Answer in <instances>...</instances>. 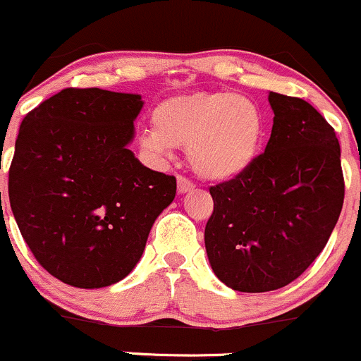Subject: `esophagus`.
I'll use <instances>...</instances> for the list:
<instances>
[{
    "label": "esophagus",
    "instance_id": "esophagus-1",
    "mask_svg": "<svg viewBox=\"0 0 361 361\" xmlns=\"http://www.w3.org/2000/svg\"><path fill=\"white\" fill-rule=\"evenodd\" d=\"M190 190H194V183H192L188 178L178 176V192H180V194H187V192Z\"/></svg>",
    "mask_w": 361,
    "mask_h": 361
}]
</instances>
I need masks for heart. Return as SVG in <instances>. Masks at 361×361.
<instances>
[{"mask_svg":"<svg viewBox=\"0 0 361 361\" xmlns=\"http://www.w3.org/2000/svg\"><path fill=\"white\" fill-rule=\"evenodd\" d=\"M152 127L140 136L145 152L164 159L173 147L187 148L199 176L224 181L245 173L258 157L265 118L246 96L199 92L162 101L152 111Z\"/></svg>","mask_w":361,"mask_h":361,"instance_id":"heart-1","label":"heart"}]
</instances>
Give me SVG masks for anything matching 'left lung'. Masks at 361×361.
<instances>
[{"mask_svg": "<svg viewBox=\"0 0 361 361\" xmlns=\"http://www.w3.org/2000/svg\"><path fill=\"white\" fill-rule=\"evenodd\" d=\"M274 111L264 154L209 188L204 231L214 274L232 290L272 292L295 281L322 253L344 202L336 130L300 97L269 92Z\"/></svg>", "mask_w": 361, "mask_h": 361, "instance_id": "obj_1", "label": "left lung"}]
</instances>
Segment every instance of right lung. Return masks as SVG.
I'll return each instance as SVG.
<instances>
[{
    "mask_svg": "<svg viewBox=\"0 0 361 361\" xmlns=\"http://www.w3.org/2000/svg\"><path fill=\"white\" fill-rule=\"evenodd\" d=\"M143 108L137 94L69 87L24 116L8 197L38 264L76 288L126 278L176 178L145 167L127 148Z\"/></svg>",
    "mask_w": 361,
    "mask_h": 361,
    "instance_id": "obj_1",
    "label": "right lung"
}]
</instances>
